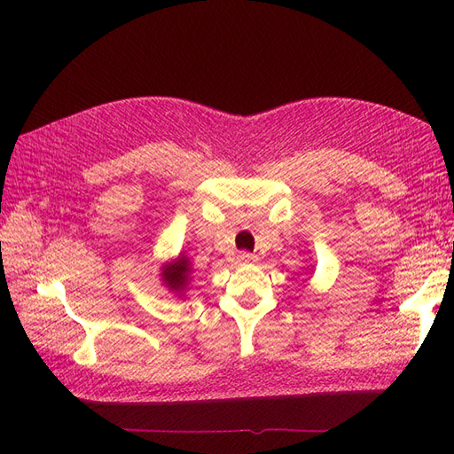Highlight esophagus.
<instances>
[{"instance_id": "obj_1", "label": "esophagus", "mask_w": 454, "mask_h": 454, "mask_svg": "<svg viewBox=\"0 0 454 454\" xmlns=\"http://www.w3.org/2000/svg\"><path fill=\"white\" fill-rule=\"evenodd\" d=\"M257 257L254 255V254H250V252H240L239 254V263H254Z\"/></svg>"}]
</instances>
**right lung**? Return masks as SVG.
I'll use <instances>...</instances> for the list:
<instances>
[{
	"instance_id": "add662e5",
	"label": "right lung",
	"mask_w": 454,
	"mask_h": 454,
	"mask_svg": "<svg viewBox=\"0 0 454 454\" xmlns=\"http://www.w3.org/2000/svg\"><path fill=\"white\" fill-rule=\"evenodd\" d=\"M162 280L167 282L170 290H176V292L184 290L189 280V259L182 257L177 263L168 265L162 270Z\"/></svg>"
}]
</instances>
